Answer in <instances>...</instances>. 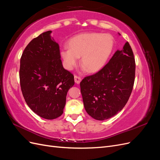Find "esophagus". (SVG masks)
<instances>
[{"mask_svg": "<svg viewBox=\"0 0 160 160\" xmlns=\"http://www.w3.org/2000/svg\"><path fill=\"white\" fill-rule=\"evenodd\" d=\"M74 79H75V82L77 83V84H79L80 82L81 81V77L77 76V75H75L74 76Z\"/></svg>", "mask_w": 160, "mask_h": 160, "instance_id": "1", "label": "esophagus"}]
</instances>
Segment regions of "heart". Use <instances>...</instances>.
Instances as JSON below:
<instances>
[{"mask_svg": "<svg viewBox=\"0 0 160 160\" xmlns=\"http://www.w3.org/2000/svg\"><path fill=\"white\" fill-rule=\"evenodd\" d=\"M113 46V38L108 34L82 33L70 38L68 47L62 48L60 55L67 70L73 69L81 57V64L84 69L95 72L105 65Z\"/></svg>", "mask_w": 160, "mask_h": 160, "instance_id": "obj_1", "label": "heart"}]
</instances>
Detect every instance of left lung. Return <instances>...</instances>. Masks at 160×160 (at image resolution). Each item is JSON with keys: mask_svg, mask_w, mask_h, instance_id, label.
Instances as JSON below:
<instances>
[{"mask_svg": "<svg viewBox=\"0 0 160 160\" xmlns=\"http://www.w3.org/2000/svg\"><path fill=\"white\" fill-rule=\"evenodd\" d=\"M120 35V34L119 33ZM135 62L129 42L117 50L107 65L80 83L85 111L103 121L117 115L127 103L135 80Z\"/></svg>", "mask_w": 160, "mask_h": 160, "instance_id": "8db88e82", "label": "left lung"}]
</instances>
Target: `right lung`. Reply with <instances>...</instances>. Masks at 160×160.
Listing matches in <instances>:
<instances>
[{"label": "right lung", "instance_id": "add662e5", "mask_svg": "<svg viewBox=\"0 0 160 160\" xmlns=\"http://www.w3.org/2000/svg\"><path fill=\"white\" fill-rule=\"evenodd\" d=\"M48 31L33 38L21 58L20 83L28 107L46 119L59 118L74 77L63 68L59 46Z\"/></svg>", "mask_w": 160, "mask_h": 160}]
</instances>
